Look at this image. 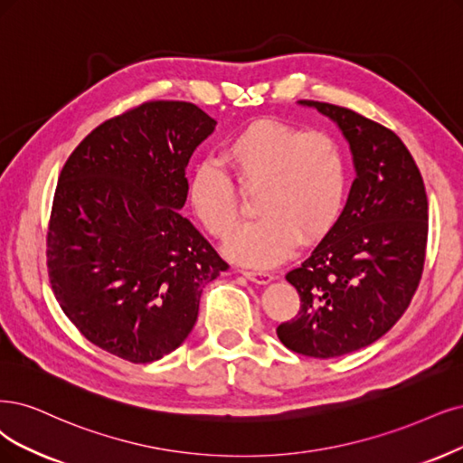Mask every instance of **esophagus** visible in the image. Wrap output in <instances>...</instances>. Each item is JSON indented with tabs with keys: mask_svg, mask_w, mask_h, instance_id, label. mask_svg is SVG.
<instances>
[{
	"mask_svg": "<svg viewBox=\"0 0 463 463\" xmlns=\"http://www.w3.org/2000/svg\"><path fill=\"white\" fill-rule=\"evenodd\" d=\"M241 275H244L248 280L255 282V284H269L272 279L270 272H265V270H251V269H241Z\"/></svg>",
	"mask_w": 463,
	"mask_h": 463,
	"instance_id": "34e87169",
	"label": "esophagus"
}]
</instances>
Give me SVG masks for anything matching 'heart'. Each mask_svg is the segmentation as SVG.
<instances>
[{"label":"heart","mask_w":463,"mask_h":463,"mask_svg":"<svg viewBox=\"0 0 463 463\" xmlns=\"http://www.w3.org/2000/svg\"><path fill=\"white\" fill-rule=\"evenodd\" d=\"M238 186L255 191L260 215L238 231L227 246L232 260L269 267L299 242L326 236L345 210L349 167L345 154L326 133L258 119L232 135L222 150ZM188 202L217 241H227L241 219V194L215 162H200L188 181Z\"/></svg>","instance_id":"heart-1"}]
</instances>
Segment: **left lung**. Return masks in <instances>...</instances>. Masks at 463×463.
Wrapping results in <instances>:
<instances>
[{"label":"left lung","instance_id":"1","mask_svg":"<svg viewBox=\"0 0 463 463\" xmlns=\"http://www.w3.org/2000/svg\"><path fill=\"white\" fill-rule=\"evenodd\" d=\"M299 102L344 131L356 179L337 225L286 275L301 305L277 334L289 351L332 358L373 344L408 309L425 263L427 194L412 154L391 129L345 107Z\"/></svg>","mask_w":463,"mask_h":463}]
</instances>
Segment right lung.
<instances>
[{"mask_svg": "<svg viewBox=\"0 0 463 463\" xmlns=\"http://www.w3.org/2000/svg\"><path fill=\"white\" fill-rule=\"evenodd\" d=\"M215 119L146 100L95 128L68 156L47 225V272L64 315L133 364L175 351L227 261L181 215L184 169Z\"/></svg>", "mask_w": 463, "mask_h": 463, "instance_id": "obj_1", "label": "right lung"}]
</instances>
